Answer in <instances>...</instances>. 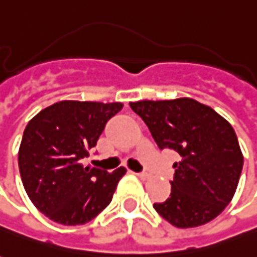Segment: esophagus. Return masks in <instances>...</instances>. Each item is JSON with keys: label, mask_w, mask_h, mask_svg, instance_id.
Segmentation results:
<instances>
[{"label": "esophagus", "mask_w": 257, "mask_h": 257, "mask_svg": "<svg viewBox=\"0 0 257 257\" xmlns=\"http://www.w3.org/2000/svg\"><path fill=\"white\" fill-rule=\"evenodd\" d=\"M136 175H138V177H139L141 179H146L147 177H149L146 172H139V174H136Z\"/></svg>", "instance_id": "esophagus-1"}]
</instances>
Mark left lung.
Masks as SVG:
<instances>
[{"label":"left lung","instance_id":"left-lung-1","mask_svg":"<svg viewBox=\"0 0 257 257\" xmlns=\"http://www.w3.org/2000/svg\"><path fill=\"white\" fill-rule=\"evenodd\" d=\"M157 146L179 156L170 197L153 207L178 228L216 218L234 197L243 156L231 123L209 105L189 97L129 103Z\"/></svg>","mask_w":257,"mask_h":257}]
</instances>
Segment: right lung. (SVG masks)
<instances>
[{
	"label": "right lung",
	"mask_w": 257,
	"mask_h": 257,
	"mask_svg": "<svg viewBox=\"0 0 257 257\" xmlns=\"http://www.w3.org/2000/svg\"><path fill=\"white\" fill-rule=\"evenodd\" d=\"M122 103L64 100L29 121L18 163L29 199L62 225L86 224L110 204L123 167L107 172L83 167L107 121Z\"/></svg>",
	"instance_id": "right-lung-1"
}]
</instances>
